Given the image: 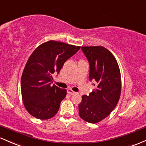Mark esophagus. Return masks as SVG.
Masks as SVG:
<instances>
[{
  "instance_id": "34e87169",
  "label": "esophagus",
  "mask_w": 146,
  "mask_h": 146,
  "mask_svg": "<svg viewBox=\"0 0 146 146\" xmlns=\"http://www.w3.org/2000/svg\"><path fill=\"white\" fill-rule=\"evenodd\" d=\"M67 92H68V94H71V95H73V94H76V92H74V91L72 90L71 89H68V90H67Z\"/></svg>"
}]
</instances>
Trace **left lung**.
Segmentation results:
<instances>
[{"label":"left lung","mask_w":146,"mask_h":146,"mask_svg":"<svg viewBox=\"0 0 146 146\" xmlns=\"http://www.w3.org/2000/svg\"><path fill=\"white\" fill-rule=\"evenodd\" d=\"M90 64V81L95 88L83 95L78 105L79 116L91 123L106 119L117 106L121 90V73L117 60L104 47H81Z\"/></svg>","instance_id":"obj_1"}]
</instances>
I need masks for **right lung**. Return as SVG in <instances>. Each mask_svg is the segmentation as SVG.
<instances>
[{
	"instance_id": "right-lung-1",
	"label": "right lung",
	"mask_w": 146,
	"mask_h": 146,
	"mask_svg": "<svg viewBox=\"0 0 146 146\" xmlns=\"http://www.w3.org/2000/svg\"><path fill=\"white\" fill-rule=\"evenodd\" d=\"M81 47L49 40L39 45L27 60L21 77L25 108L32 116L45 120L58 112L67 90L51 86L52 75L59 73L68 58Z\"/></svg>"
}]
</instances>
